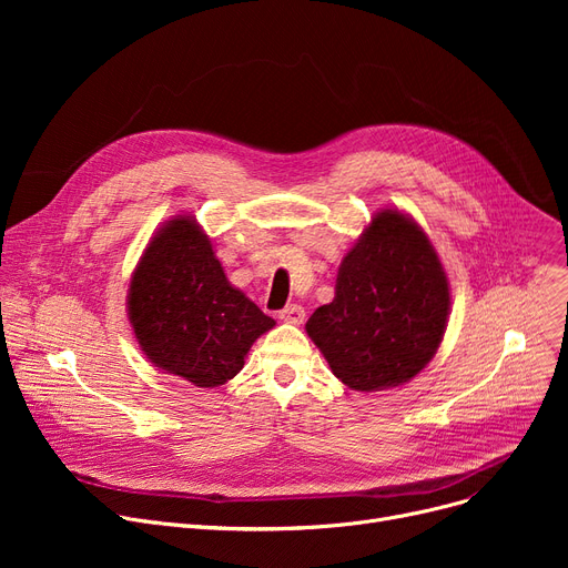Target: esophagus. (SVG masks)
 <instances>
[{"mask_svg":"<svg viewBox=\"0 0 568 568\" xmlns=\"http://www.w3.org/2000/svg\"><path fill=\"white\" fill-rule=\"evenodd\" d=\"M278 317H281L283 322H287V324H302L304 317H306V311H304V306H300V304H290V306H285V308L278 313Z\"/></svg>","mask_w":568,"mask_h":568,"instance_id":"34e87169","label":"esophagus"}]
</instances>
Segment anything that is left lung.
<instances>
[{"label": "left lung", "instance_id": "8db88e82", "mask_svg": "<svg viewBox=\"0 0 568 568\" xmlns=\"http://www.w3.org/2000/svg\"><path fill=\"white\" fill-rule=\"evenodd\" d=\"M452 308L428 234L382 209L341 262L336 296L306 322L332 373L354 392L409 382L435 356Z\"/></svg>", "mask_w": 568, "mask_h": 568}]
</instances>
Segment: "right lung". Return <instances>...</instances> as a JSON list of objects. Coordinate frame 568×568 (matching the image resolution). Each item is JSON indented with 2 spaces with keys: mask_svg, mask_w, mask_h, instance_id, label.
<instances>
[{
  "mask_svg": "<svg viewBox=\"0 0 568 568\" xmlns=\"http://www.w3.org/2000/svg\"><path fill=\"white\" fill-rule=\"evenodd\" d=\"M126 306L146 359L202 389L232 379L251 345L276 324L230 285L193 216H174L152 236Z\"/></svg>",
  "mask_w": 568,
  "mask_h": 568,
  "instance_id": "right-lung-1",
  "label": "right lung"
}]
</instances>
